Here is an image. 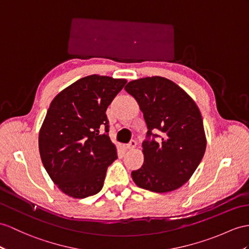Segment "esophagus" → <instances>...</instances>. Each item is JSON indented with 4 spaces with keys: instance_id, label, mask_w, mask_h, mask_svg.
I'll return each mask as SVG.
<instances>
[{
    "instance_id": "1",
    "label": "esophagus",
    "mask_w": 249,
    "mask_h": 249,
    "mask_svg": "<svg viewBox=\"0 0 249 249\" xmlns=\"http://www.w3.org/2000/svg\"><path fill=\"white\" fill-rule=\"evenodd\" d=\"M136 144H137V142H136V141H134V139H132V141L128 143V144H126V149H128V150H131V149H134L135 147H136Z\"/></svg>"
}]
</instances>
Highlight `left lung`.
I'll return each instance as SVG.
<instances>
[{
	"mask_svg": "<svg viewBox=\"0 0 249 249\" xmlns=\"http://www.w3.org/2000/svg\"><path fill=\"white\" fill-rule=\"evenodd\" d=\"M124 89L138 102L148 128L143 165L132 171L133 180L152 192L178 189L195 173L205 153L201 112L183 89L163 77L133 80Z\"/></svg>",
	"mask_w": 249,
	"mask_h": 249,
	"instance_id": "left-lung-1",
	"label": "left lung"
}]
</instances>
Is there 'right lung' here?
I'll list each match as a JSON object with an SVG mask.
<instances>
[{"label":"right lung","instance_id":"add662e5","mask_svg":"<svg viewBox=\"0 0 249 249\" xmlns=\"http://www.w3.org/2000/svg\"><path fill=\"white\" fill-rule=\"evenodd\" d=\"M125 83L90 75L52 101L39 133V151L46 172L65 195L84 198L104 187L107 167L117 159L106 111Z\"/></svg>","mask_w":249,"mask_h":249}]
</instances>
